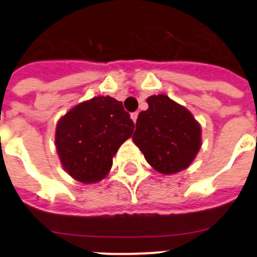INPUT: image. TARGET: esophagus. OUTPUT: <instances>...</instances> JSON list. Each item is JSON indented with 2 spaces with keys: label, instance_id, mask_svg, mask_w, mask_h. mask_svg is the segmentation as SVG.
<instances>
[{
  "label": "esophagus",
  "instance_id": "esophagus-1",
  "mask_svg": "<svg viewBox=\"0 0 257 257\" xmlns=\"http://www.w3.org/2000/svg\"><path fill=\"white\" fill-rule=\"evenodd\" d=\"M131 119H133V121H134V123H135V122H136V119H138V112H135V113H131Z\"/></svg>",
  "mask_w": 257,
  "mask_h": 257
}]
</instances>
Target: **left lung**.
I'll use <instances>...</instances> for the list:
<instances>
[{
    "label": "left lung",
    "instance_id": "8db88e82",
    "mask_svg": "<svg viewBox=\"0 0 257 257\" xmlns=\"http://www.w3.org/2000/svg\"><path fill=\"white\" fill-rule=\"evenodd\" d=\"M139 113L133 140L156 171L171 175L188 169L202 145L201 124L167 95H152Z\"/></svg>",
    "mask_w": 257,
    "mask_h": 257
}]
</instances>
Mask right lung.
<instances>
[{"mask_svg": "<svg viewBox=\"0 0 257 257\" xmlns=\"http://www.w3.org/2000/svg\"><path fill=\"white\" fill-rule=\"evenodd\" d=\"M134 122L121 101L96 96L68 110L56 123L55 145L63 169L74 180H103L119 147L131 138Z\"/></svg>", "mask_w": 257, "mask_h": 257, "instance_id": "obj_1", "label": "right lung"}]
</instances>
